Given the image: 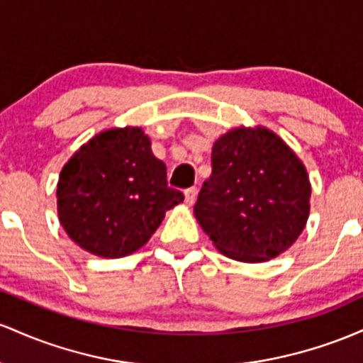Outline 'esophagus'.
Listing matches in <instances>:
<instances>
[{
	"label": "esophagus",
	"instance_id": "34e87169",
	"mask_svg": "<svg viewBox=\"0 0 363 363\" xmlns=\"http://www.w3.org/2000/svg\"><path fill=\"white\" fill-rule=\"evenodd\" d=\"M197 186H190V189L185 190V202L189 203V206H192V203L195 202V199H197Z\"/></svg>",
	"mask_w": 363,
	"mask_h": 363
}]
</instances>
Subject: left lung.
<instances>
[{"label": "left lung", "instance_id": "1", "mask_svg": "<svg viewBox=\"0 0 363 363\" xmlns=\"http://www.w3.org/2000/svg\"><path fill=\"white\" fill-rule=\"evenodd\" d=\"M213 173L194 206L216 248L240 262H264L290 248L311 211L302 161L267 128H235L213 145Z\"/></svg>", "mask_w": 363, "mask_h": 363}]
</instances>
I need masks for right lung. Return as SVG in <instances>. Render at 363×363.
Masks as SVG:
<instances>
[{
    "mask_svg": "<svg viewBox=\"0 0 363 363\" xmlns=\"http://www.w3.org/2000/svg\"><path fill=\"white\" fill-rule=\"evenodd\" d=\"M168 186L166 164L150 150L140 128H113L99 133L61 169L58 216L77 245L108 259L138 250L183 202Z\"/></svg>",
    "mask_w": 363,
    "mask_h": 363,
    "instance_id": "add662e5",
    "label": "right lung"
}]
</instances>
